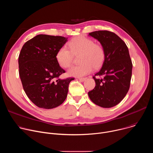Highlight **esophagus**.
I'll list each match as a JSON object with an SVG mask.
<instances>
[{"mask_svg":"<svg viewBox=\"0 0 153 153\" xmlns=\"http://www.w3.org/2000/svg\"><path fill=\"white\" fill-rule=\"evenodd\" d=\"M86 79V77H79V80L80 81H81V82H83V81H85Z\"/></svg>","mask_w":153,"mask_h":153,"instance_id":"34e87169","label":"esophagus"}]
</instances>
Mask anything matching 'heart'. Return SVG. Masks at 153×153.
I'll list each match as a JSON object with an SVG mask.
<instances>
[{"label": "heart", "mask_w": 153, "mask_h": 153, "mask_svg": "<svg viewBox=\"0 0 153 153\" xmlns=\"http://www.w3.org/2000/svg\"><path fill=\"white\" fill-rule=\"evenodd\" d=\"M70 51L66 47H61L57 52L56 59L62 68L70 67L73 55L79 56L78 65L73 66L68 71V75L82 77L90 73L93 68L98 69L103 63L105 53L103 47L91 39L79 36L72 39L68 44Z\"/></svg>", "instance_id": "obj_1"}]
</instances>
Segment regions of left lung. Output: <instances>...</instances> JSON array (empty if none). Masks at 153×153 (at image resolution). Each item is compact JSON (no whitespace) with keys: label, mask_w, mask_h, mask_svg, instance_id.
Masks as SVG:
<instances>
[{"label":"left lung","mask_w":153,"mask_h":153,"mask_svg":"<svg viewBox=\"0 0 153 153\" xmlns=\"http://www.w3.org/2000/svg\"><path fill=\"white\" fill-rule=\"evenodd\" d=\"M89 35L100 42L105 57L102 68L93 77L96 86L88 92V96L96 105L111 108L120 103L129 89L131 59L125 43L115 33L102 30Z\"/></svg>","instance_id":"8db88e82"}]
</instances>
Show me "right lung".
Segmentation results:
<instances>
[{
    "mask_svg": "<svg viewBox=\"0 0 153 153\" xmlns=\"http://www.w3.org/2000/svg\"><path fill=\"white\" fill-rule=\"evenodd\" d=\"M67 38L39 34L28 40L19 56V73L23 88L37 106L51 109L66 99L73 77L60 79L65 73L57 62V51Z\"/></svg>",
    "mask_w": 153,
    "mask_h": 153,
    "instance_id": "right-lung-1",
    "label": "right lung"
}]
</instances>
